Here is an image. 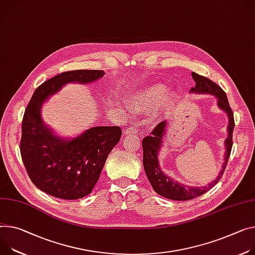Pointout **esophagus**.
I'll use <instances>...</instances> for the list:
<instances>
[{
	"label": "esophagus",
	"instance_id": "obj_1",
	"mask_svg": "<svg viewBox=\"0 0 255 255\" xmlns=\"http://www.w3.org/2000/svg\"><path fill=\"white\" fill-rule=\"evenodd\" d=\"M136 132H138V129H136V128H127V129L125 130V135L130 134V133H136Z\"/></svg>",
	"mask_w": 255,
	"mask_h": 255
}]
</instances>
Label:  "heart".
I'll return each instance as SVG.
<instances>
[{"mask_svg": "<svg viewBox=\"0 0 255 255\" xmlns=\"http://www.w3.org/2000/svg\"><path fill=\"white\" fill-rule=\"evenodd\" d=\"M175 102V94L167 92V87L162 84H151L136 90L129 98L130 106L136 111L152 112L155 110H167Z\"/></svg>", "mask_w": 255, "mask_h": 255, "instance_id": "obj_1", "label": "heart"}]
</instances>
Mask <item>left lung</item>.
<instances>
[{
	"mask_svg": "<svg viewBox=\"0 0 255 255\" xmlns=\"http://www.w3.org/2000/svg\"><path fill=\"white\" fill-rule=\"evenodd\" d=\"M192 77L196 86L191 89V94H207L212 95L217 98L218 107L226 112L228 115V127H227V138L225 140V153H224V162L222 168L211 183L207 186L196 187V186H188L184 185L178 181H175L168 177V174L164 173L159 166V153L161 148L163 147L164 136L166 134V128L168 122L164 121L157 125L151 135L144 138L143 145V164L144 169L147 174V178L153 187L154 191L163 197L175 201H186L190 199H194L200 195H203L208 190H210L213 186L218 184L221 180L226 165L228 163L230 153L233 145L232 135L234 130V114L230 107L229 101L226 93L217 85L210 81L209 78L199 75L195 72H192Z\"/></svg>",
	"mask_w": 255,
	"mask_h": 255,
	"instance_id": "8db88e82",
	"label": "left lung"
}]
</instances>
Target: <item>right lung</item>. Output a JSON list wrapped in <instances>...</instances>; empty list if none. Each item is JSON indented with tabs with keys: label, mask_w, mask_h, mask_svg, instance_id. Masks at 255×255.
Masks as SVG:
<instances>
[{
	"label": "right lung",
	"mask_w": 255,
	"mask_h": 255,
	"mask_svg": "<svg viewBox=\"0 0 255 255\" xmlns=\"http://www.w3.org/2000/svg\"><path fill=\"white\" fill-rule=\"evenodd\" d=\"M103 70H74L58 74L38 87L22 121L20 152L32 183L56 198L75 200L89 195L100 178L107 156L120 142V127H94L73 138L56 133L42 119L49 98L67 84H91Z\"/></svg>",
	"instance_id": "1"
}]
</instances>
